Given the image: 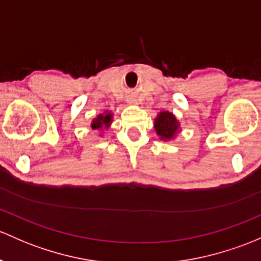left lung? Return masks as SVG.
<instances>
[{
  "mask_svg": "<svg viewBox=\"0 0 261 261\" xmlns=\"http://www.w3.org/2000/svg\"><path fill=\"white\" fill-rule=\"evenodd\" d=\"M153 126H155L156 134L164 141L174 139L180 128V123L176 120V117L169 111H161L155 119Z\"/></svg>",
  "mask_w": 261,
  "mask_h": 261,
  "instance_id": "8db88e82",
  "label": "left lung"
}]
</instances>
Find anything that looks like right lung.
<instances>
[{"label":"right lung","instance_id":"obj_1","mask_svg":"<svg viewBox=\"0 0 261 261\" xmlns=\"http://www.w3.org/2000/svg\"><path fill=\"white\" fill-rule=\"evenodd\" d=\"M112 122V114L109 111H105L103 114L97 115L91 122V127L94 130H103V128H109L110 123Z\"/></svg>","mask_w":261,"mask_h":261}]
</instances>
